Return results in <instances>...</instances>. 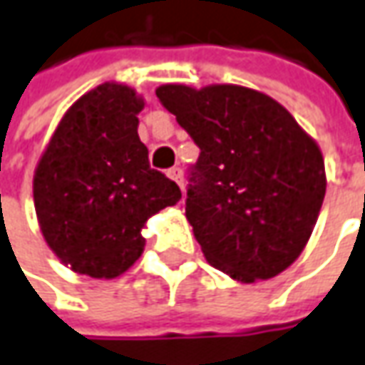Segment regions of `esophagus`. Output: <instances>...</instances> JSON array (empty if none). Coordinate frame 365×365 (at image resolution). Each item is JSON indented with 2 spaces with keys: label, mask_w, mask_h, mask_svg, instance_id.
I'll return each instance as SVG.
<instances>
[{
  "label": "esophagus",
  "mask_w": 365,
  "mask_h": 365,
  "mask_svg": "<svg viewBox=\"0 0 365 365\" xmlns=\"http://www.w3.org/2000/svg\"><path fill=\"white\" fill-rule=\"evenodd\" d=\"M168 175H170V180H173V182L178 183L183 190V171L180 170V168H171V170L168 171Z\"/></svg>",
  "instance_id": "obj_1"
}]
</instances>
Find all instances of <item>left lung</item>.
<instances>
[{"instance_id": "1", "label": "left lung", "mask_w": 365, "mask_h": 365, "mask_svg": "<svg viewBox=\"0 0 365 365\" xmlns=\"http://www.w3.org/2000/svg\"><path fill=\"white\" fill-rule=\"evenodd\" d=\"M155 95L200 147L185 218L207 262L238 283L289 269L325 197L317 141L272 96L240 84H161Z\"/></svg>"}]
</instances>
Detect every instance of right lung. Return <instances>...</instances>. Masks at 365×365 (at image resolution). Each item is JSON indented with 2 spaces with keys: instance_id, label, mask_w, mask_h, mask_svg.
Listing matches in <instances>:
<instances>
[{
  "instance_id": "add662e5",
  "label": "right lung",
  "mask_w": 365,
  "mask_h": 365,
  "mask_svg": "<svg viewBox=\"0 0 365 365\" xmlns=\"http://www.w3.org/2000/svg\"><path fill=\"white\" fill-rule=\"evenodd\" d=\"M143 96L105 82L62 115L34 171V207L46 245L64 267L117 279L143 255V228L182 197L149 168L137 115Z\"/></svg>"
}]
</instances>
